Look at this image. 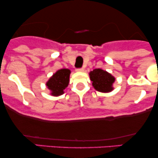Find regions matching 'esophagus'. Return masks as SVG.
Listing matches in <instances>:
<instances>
[{
  "label": "esophagus",
  "mask_w": 158,
  "mask_h": 158,
  "mask_svg": "<svg viewBox=\"0 0 158 158\" xmlns=\"http://www.w3.org/2000/svg\"><path fill=\"white\" fill-rule=\"evenodd\" d=\"M76 70H77V71L81 72V71H83V70H84V68H77Z\"/></svg>",
  "instance_id": "obj_1"
}]
</instances>
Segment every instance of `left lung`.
Instances as JSON below:
<instances>
[{
    "label": "left lung",
    "mask_w": 158,
    "mask_h": 158,
    "mask_svg": "<svg viewBox=\"0 0 158 158\" xmlns=\"http://www.w3.org/2000/svg\"><path fill=\"white\" fill-rule=\"evenodd\" d=\"M89 75L94 88L98 91L107 93L113 90L112 85L115 79L108 72L102 69H94Z\"/></svg>",
    "instance_id": "8db88e82"
}]
</instances>
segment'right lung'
Segmentation results:
<instances>
[{"instance_id": "add662e5", "label": "right lung", "mask_w": 158, "mask_h": 158, "mask_svg": "<svg viewBox=\"0 0 158 158\" xmlns=\"http://www.w3.org/2000/svg\"><path fill=\"white\" fill-rule=\"evenodd\" d=\"M70 70L68 69H61L58 70L47 82V86L52 91L53 96H59L64 94V90L69 84Z\"/></svg>"}]
</instances>
